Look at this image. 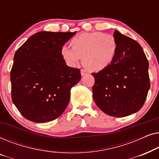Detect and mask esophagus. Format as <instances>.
I'll use <instances>...</instances> for the list:
<instances>
[{
  "label": "esophagus",
  "mask_w": 159,
  "mask_h": 159,
  "mask_svg": "<svg viewBox=\"0 0 159 159\" xmlns=\"http://www.w3.org/2000/svg\"><path fill=\"white\" fill-rule=\"evenodd\" d=\"M85 75H87V71L84 69H81V75L84 76Z\"/></svg>",
  "instance_id": "esophagus-1"
}]
</instances>
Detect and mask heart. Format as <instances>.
I'll return each instance as SVG.
<instances>
[{
	"instance_id": "b5f03b06",
	"label": "heart",
	"mask_w": 159,
	"mask_h": 159,
	"mask_svg": "<svg viewBox=\"0 0 159 159\" xmlns=\"http://www.w3.org/2000/svg\"><path fill=\"white\" fill-rule=\"evenodd\" d=\"M71 47L61 48V56L66 64L75 66L83 57L84 66L89 70L98 71L110 66L116 58L118 43L111 34L101 32H84L73 39Z\"/></svg>"
}]
</instances>
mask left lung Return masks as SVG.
Wrapping results in <instances>:
<instances>
[{
	"instance_id": "8db88e82",
	"label": "left lung",
	"mask_w": 159,
	"mask_h": 159,
	"mask_svg": "<svg viewBox=\"0 0 159 159\" xmlns=\"http://www.w3.org/2000/svg\"><path fill=\"white\" fill-rule=\"evenodd\" d=\"M118 50L107 68L92 73L95 78L93 97L105 114L124 117L138 112L150 89L148 61L141 45L133 39L114 33Z\"/></svg>"
}]
</instances>
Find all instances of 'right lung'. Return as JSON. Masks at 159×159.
I'll return each mask as SVG.
<instances>
[{
  "label": "right lung",
  "mask_w": 159,
  "mask_h": 159,
  "mask_svg": "<svg viewBox=\"0 0 159 159\" xmlns=\"http://www.w3.org/2000/svg\"><path fill=\"white\" fill-rule=\"evenodd\" d=\"M75 34L37 32L15 53L10 77L12 101L28 120L53 121L68 106L71 89L81 74L79 69L67 66L60 51Z\"/></svg>",
  "instance_id": "obj_1"
}]
</instances>
